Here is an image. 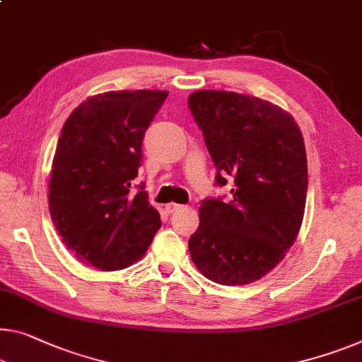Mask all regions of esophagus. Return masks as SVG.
<instances>
[{"label":"esophagus","instance_id":"34e87169","mask_svg":"<svg viewBox=\"0 0 362 362\" xmlns=\"http://www.w3.org/2000/svg\"><path fill=\"white\" fill-rule=\"evenodd\" d=\"M166 212L168 214H173V212H177V210H181V209H185V205H181V204H175V202H170V204H166Z\"/></svg>","mask_w":362,"mask_h":362}]
</instances>
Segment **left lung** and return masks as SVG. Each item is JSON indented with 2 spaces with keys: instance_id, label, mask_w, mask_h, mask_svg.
<instances>
[{
  "instance_id": "obj_1",
  "label": "left lung",
  "mask_w": 362,
  "mask_h": 362,
  "mask_svg": "<svg viewBox=\"0 0 362 362\" xmlns=\"http://www.w3.org/2000/svg\"><path fill=\"white\" fill-rule=\"evenodd\" d=\"M228 200L205 199L189 238L192 262L209 280L236 286L281 262L303 223L308 158L290 113L267 100L223 90L187 98Z\"/></svg>"
}]
</instances>
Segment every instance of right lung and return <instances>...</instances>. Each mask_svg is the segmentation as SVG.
I'll return each instance as SVG.
<instances>
[{
    "label": "right lung",
    "instance_id": "add662e5",
    "mask_svg": "<svg viewBox=\"0 0 362 362\" xmlns=\"http://www.w3.org/2000/svg\"><path fill=\"white\" fill-rule=\"evenodd\" d=\"M165 90H119L88 97L61 129L49 180V214L64 246L82 264L121 270L142 257L160 230L144 185L147 127Z\"/></svg>",
    "mask_w": 362,
    "mask_h": 362
}]
</instances>
